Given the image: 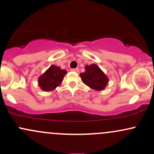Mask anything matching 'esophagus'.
Listing matches in <instances>:
<instances>
[{
	"label": "esophagus",
	"instance_id": "1",
	"mask_svg": "<svg viewBox=\"0 0 154 154\" xmlns=\"http://www.w3.org/2000/svg\"><path fill=\"white\" fill-rule=\"evenodd\" d=\"M72 72H77V73H78V72H79V69H72Z\"/></svg>",
	"mask_w": 154,
	"mask_h": 154
}]
</instances>
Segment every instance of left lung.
I'll use <instances>...</instances> for the list:
<instances>
[{"label":"left lung","mask_w":154,"mask_h":154,"mask_svg":"<svg viewBox=\"0 0 154 154\" xmlns=\"http://www.w3.org/2000/svg\"><path fill=\"white\" fill-rule=\"evenodd\" d=\"M85 71L79 74L82 82L95 91H103L109 83V77L98 65L93 63L85 66Z\"/></svg>","instance_id":"obj_1"}]
</instances>
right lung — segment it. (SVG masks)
<instances>
[{
    "instance_id": "1",
    "label": "right lung",
    "mask_w": 154,
    "mask_h": 154,
    "mask_svg": "<svg viewBox=\"0 0 154 154\" xmlns=\"http://www.w3.org/2000/svg\"><path fill=\"white\" fill-rule=\"evenodd\" d=\"M66 70L61 69L59 66L51 65L43 75L38 77V85L42 91L49 92L54 91L61 85Z\"/></svg>"
}]
</instances>
